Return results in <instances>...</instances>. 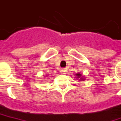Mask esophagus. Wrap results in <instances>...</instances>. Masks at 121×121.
Wrapping results in <instances>:
<instances>
[{"mask_svg":"<svg viewBox=\"0 0 121 121\" xmlns=\"http://www.w3.org/2000/svg\"><path fill=\"white\" fill-rule=\"evenodd\" d=\"M66 72H67L66 69L64 68V69H61V74H66Z\"/></svg>","mask_w":121,"mask_h":121,"instance_id":"esophagus-1","label":"esophagus"}]
</instances>
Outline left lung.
<instances>
[{
    "label": "left lung",
    "instance_id": "left-lung-1",
    "mask_svg": "<svg viewBox=\"0 0 121 121\" xmlns=\"http://www.w3.org/2000/svg\"><path fill=\"white\" fill-rule=\"evenodd\" d=\"M76 76H77V78H80V80H81V81H84V80H85V78H84L83 76H82V75L79 73V72L76 74Z\"/></svg>",
    "mask_w": 121,
    "mask_h": 121
}]
</instances>
